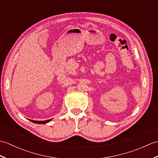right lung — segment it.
I'll list each match as a JSON object with an SVG mask.
<instances>
[{"mask_svg":"<svg viewBox=\"0 0 158 158\" xmlns=\"http://www.w3.org/2000/svg\"><path fill=\"white\" fill-rule=\"evenodd\" d=\"M31 122L35 123H39V124H45V123H48L49 122H51V121L52 120V119H48V120H45V121H35V120H32V119H29Z\"/></svg>","mask_w":158,"mask_h":158,"instance_id":"add662e5","label":"right lung"}]
</instances>
